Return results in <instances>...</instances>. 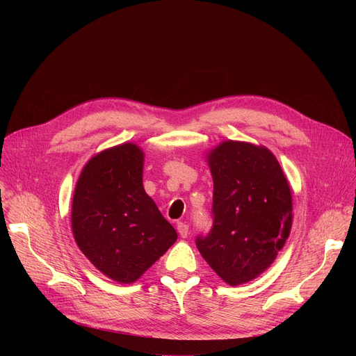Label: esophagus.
Returning <instances> with one entry per match:
<instances>
[{
  "label": "esophagus",
  "mask_w": 356,
  "mask_h": 356,
  "mask_svg": "<svg viewBox=\"0 0 356 356\" xmlns=\"http://www.w3.org/2000/svg\"><path fill=\"white\" fill-rule=\"evenodd\" d=\"M176 228H177V232H179V235H180L181 238H188V235H189V227L186 225L184 222H177Z\"/></svg>",
  "instance_id": "esophagus-1"
}]
</instances>
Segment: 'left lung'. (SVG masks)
<instances>
[{"label": "left lung", "instance_id": "left-lung-1", "mask_svg": "<svg viewBox=\"0 0 356 356\" xmlns=\"http://www.w3.org/2000/svg\"><path fill=\"white\" fill-rule=\"evenodd\" d=\"M213 179V227L196 245L229 286L263 274L282 251L293 223L290 184L264 145L223 141L207 154Z\"/></svg>", "mask_w": 356, "mask_h": 356}]
</instances>
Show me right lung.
<instances>
[{"mask_svg":"<svg viewBox=\"0 0 356 356\" xmlns=\"http://www.w3.org/2000/svg\"><path fill=\"white\" fill-rule=\"evenodd\" d=\"M144 152L134 143L102 149L82 168L72 200V232L104 275L131 284L177 234L143 186Z\"/></svg>","mask_w":356,"mask_h":356,"instance_id":"obj_1","label":"right lung"}]
</instances>
